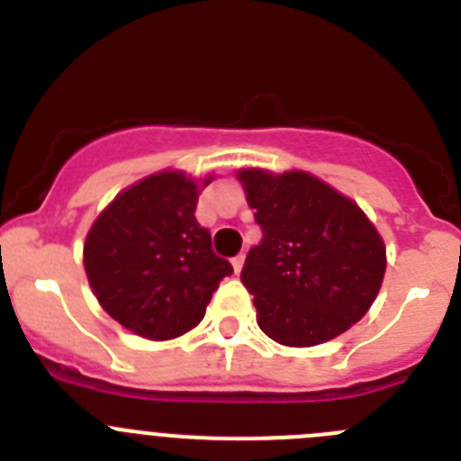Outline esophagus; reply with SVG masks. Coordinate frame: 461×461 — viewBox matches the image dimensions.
Here are the masks:
<instances>
[{"instance_id": "34e87169", "label": "esophagus", "mask_w": 461, "mask_h": 461, "mask_svg": "<svg viewBox=\"0 0 461 461\" xmlns=\"http://www.w3.org/2000/svg\"><path fill=\"white\" fill-rule=\"evenodd\" d=\"M230 263H233L235 275H240V270H242V266H244V254H238L233 260H230Z\"/></svg>"}]
</instances>
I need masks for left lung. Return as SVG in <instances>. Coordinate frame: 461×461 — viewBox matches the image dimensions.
I'll return each instance as SVG.
<instances>
[{
    "label": "left lung",
    "mask_w": 461,
    "mask_h": 461,
    "mask_svg": "<svg viewBox=\"0 0 461 461\" xmlns=\"http://www.w3.org/2000/svg\"><path fill=\"white\" fill-rule=\"evenodd\" d=\"M260 226L242 284L258 325L284 346H316L367 313L385 275V247L365 212L313 175H238Z\"/></svg>",
    "instance_id": "obj_1"
}]
</instances>
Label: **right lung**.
I'll use <instances>...</instances> for the list:
<instances>
[{"label": "right lung", "instance_id": "obj_1", "mask_svg": "<svg viewBox=\"0 0 461 461\" xmlns=\"http://www.w3.org/2000/svg\"><path fill=\"white\" fill-rule=\"evenodd\" d=\"M195 205L191 177L149 175L122 191L85 240L94 295L136 335L161 341L189 332L205 316L219 281L233 275V266L212 251Z\"/></svg>", "mask_w": 461, "mask_h": 461}]
</instances>
